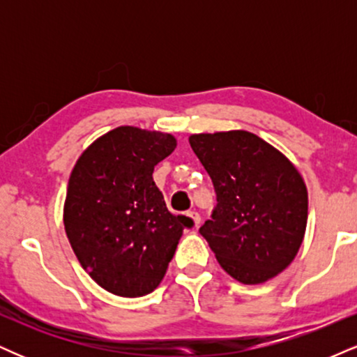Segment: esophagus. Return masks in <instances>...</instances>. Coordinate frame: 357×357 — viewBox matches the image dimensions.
<instances>
[{
	"label": "esophagus",
	"instance_id": "obj_1",
	"mask_svg": "<svg viewBox=\"0 0 357 357\" xmlns=\"http://www.w3.org/2000/svg\"><path fill=\"white\" fill-rule=\"evenodd\" d=\"M188 216H190V218L192 220V225H195V227H198L199 221H202V216H199L196 211H190V213H188Z\"/></svg>",
	"mask_w": 357,
	"mask_h": 357
}]
</instances>
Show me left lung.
<instances>
[{
  "label": "left lung",
  "instance_id": "1",
  "mask_svg": "<svg viewBox=\"0 0 357 357\" xmlns=\"http://www.w3.org/2000/svg\"><path fill=\"white\" fill-rule=\"evenodd\" d=\"M191 149L216 192L199 233L221 268L245 285L277 277L296 258L307 227V188L297 167L247 130L192 134Z\"/></svg>",
  "mask_w": 357,
  "mask_h": 357
}]
</instances>
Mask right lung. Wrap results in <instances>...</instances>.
<instances>
[{
  "label": "right lung",
  "instance_id": "obj_1",
  "mask_svg": "<svg viewBox=\"0 0 357 357\" xmlns=\"http://www.w3.org/2000/svg\"><path fill=\"white\" fill-rule=\"evenodd\" d=\"M174 136L122 126L82 153L68 179L63 225L80 265L114 296L142 297L161 284L184 228L155 186L154 166Z\"/></svg>",
  "mask_w": 357,
  "mask_h": 357
}]
</instances>
